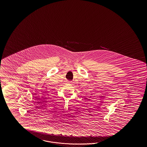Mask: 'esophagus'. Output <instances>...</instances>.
Listing matches in <instances>:
<instances>
[{
	"instance_id": "esophagus-1",
	"label": "esophagus",
	"mask_w": 147,
	"mask_h": 147,
	"mask_svg": "<svg viewBox=\"0 0 147 147\" xmlns=\"http://www.w3.org/2000/svg\"><path fill=\"white\" fill-rule=\"evenodd\" d=\"M68 83L69 84H72V82L71 81H68Z\"/></svg>"
}]
</instances>
